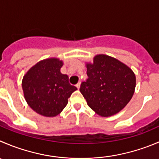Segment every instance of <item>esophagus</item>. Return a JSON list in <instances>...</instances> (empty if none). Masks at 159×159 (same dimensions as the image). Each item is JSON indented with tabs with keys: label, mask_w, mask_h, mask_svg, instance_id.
Returning a JSON list of instances; mask_svg holds the SVG:
<instances>
[{
	"label": "esophagus",
	"mask_w": 159,
	"mask_h": 159,
	"mask_svg": "<svg viewBox=\"0 0 159 159\" xmlns=\"http://www.w3.org/2000/svg\"><path fill=\"white\" fill-rule=\"evenodd\" d=\"M80 86H81V82H78V84H76V87H77V89H80Z\"/></svg>",
	"instance_id": "1"
}]
</instances>
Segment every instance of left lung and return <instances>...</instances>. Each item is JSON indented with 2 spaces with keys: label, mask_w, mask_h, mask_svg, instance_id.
Returning <instances> with one entry per match:
<instances>
[{
  "label": "left lung",
  "mask_w": 159,
  "mask_h": 159,
  "mask_svg": "<svg viewBox=\"0 0 159 159\" xmlns=\"http://www.w3.org/2000/svg\"><path fill=\"white\" fill-rule=\"evenodd\" d=\"M87 81L80 92L95 113L108 117L122 110L133 97L136 76L119 60L106 54L95 55L92 63H85Z\"/></svg>",
  "instance_id": "1"
}]
</instances>
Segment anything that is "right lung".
I'll return each mask as SVG.
<instances>
[{"label": "right lung", "mask_w": 159, "mask_h": 159, "mask_svg": "<svg viewBox=\"0 0 159 159\" xmlns=\"http://www.w3.org/2000/svg\"><path fill=\"white\" fill-rule=\"evenodd\" d=\"M64 63L59 58L42 60L32 66L21 81L27 104L35 112L46 117H54L62 112L75 86L69 84L68 76L61 68Z\"/></svg>", "instance_id": "add662e5"}]
</instances>
